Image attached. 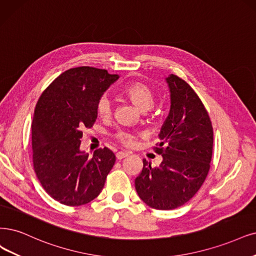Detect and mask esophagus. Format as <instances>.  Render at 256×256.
<instances>
[{
    "mask_svg": "<svg viewBox=\"0 0 256 256\" xmlns=\"http://www.w3.org/2000/svg\"><path fill=\"white\" fill-rule=\"evenodd\" d=\"M128 153H126V152H118V153L116 154V158H117L118 160H121V159L126 158V157H128Z\"/></svg>",
    "mask_w": 256,
    "mask_h": 256,
    "instance_id": "obj_1",
    "label": "esophagus"
}]
</instances>
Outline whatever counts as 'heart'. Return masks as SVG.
Returning a JSON list of instances; mask_svg holds the SVG:
<instances>
[{
    "mask_svg": "<svg viewBox=\"0 0 256 256\" xmlns=\"http://www.w3.org/2000/svg\"><path fill=\"white\" fill-rule=\"evenodd\" d=\"M123 94L135 104L140 112H148L154 106L156 94L153 88L144 82H134L128 84L123 90ZM97 112L99 116L106 118L110 116L112 112V101L108 94H104L97 102ZM116 138L124 146H132L134 144V136L126 130H119L116 133Z\"/></svg>",
    "mask_w": 256,
    "mask_h": 256,
    "instance_id": "b5f03b06",
    "label": "heart"
}]
</instances>
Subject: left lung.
Segmentation results:
<instances>
[{
  "label": "left lung",
  "instance_id": "obj_1",
  "mask_svg": "<svg viewBox=\"0 0 256 256\" xmlns=\"http://www.w3.org/2000/svg\"><path fill=\"white\" fill-rule=\"evenodd\" d=\"M166 81L171 108L155 148L162 162L153 168L144 159L135 179L141 200L157 210H173L191 200L209 173L213 150L212 123L200 97L176 74Z\"/></svg>",
  "mask_w": 256,
  "mask_h": 256
}]
</instances>
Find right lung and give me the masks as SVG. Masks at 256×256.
Segmentation results:
<instances>
[{
    "label": "right lung",
    "mask_w": 256,
    "mask_h": 256,
    "mask_svg": "<svg viewBox=\"0 0 256 256\" xmlns=\"http://www.w3.org/2000/svg\"><path fill=\"white\" fill-rule=\"evenodd\" d=\"M119 78L90 66L56 77L36 102L32 123V162L46 193L62 204L78 206L102 191L116 156L108 148L92 157L80 150L82 130L97 119V102Z\"/></svg>",
    "instance_id": "obj_1"
}]
</instances>
